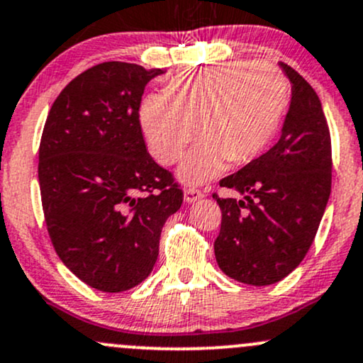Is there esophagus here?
<instances>
[{
  "label": "esophagus",
  "instance_id": "obj_1",
  "mask_svg": "<svg viewBox=\"0 0 363 363\" xmlns=\"http://www.w3.org/2000/svg\"><path fill=\"white\" fill-rule=\"evenodd\" d=\"M201 198H203V193L200 189H194V188H186L184 189V201L186 203L200 201Z\"/></svg>",
  "mask_w": 363,
  "mask_h": 363
}]
</instances>
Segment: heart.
Instances as JSON below:
<instances>
[{"label":"heart","instance_id":"b5f03b06","mask_svg":"<svg viewBox=\"0 0 363 363\" xmlns=\"http://www.w3.org/2000/svg\"><path fill=\"white\" fill-rule=\"evenodd\" d=\"M288 108V81L270 63L229 62L177 74L165 93L139 111L150 153L163 165L198 143L179 165V179L201 184L264 151Z\"/></svg>","mask_w":363,"mask_h":363}]
</instances>
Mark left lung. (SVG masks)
Returning a JSON list of instances; mask_svg holds the SVG:
<instances>
[{
  "mask_svg": "<svg viewBox=\"0 0 363 363\" xmlns=\"http://www.w3.org/2000/svg\"><path fill=\"white\" fill-rule=\"evenodd\" d=\"M291 101L281 138L222 188L240 198H218L220 233L215 258L225 276L269 286L291 274L312 246L330 196V134L313 87L286 63Z\"/></svg>",
  "mask_w": 363,
  "mask_h": 363,
  "instance_id": "left-lung-1",
  "label": "left lung"
}]
</instances>
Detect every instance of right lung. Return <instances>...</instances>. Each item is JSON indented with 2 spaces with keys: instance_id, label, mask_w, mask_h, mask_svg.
<instances>
[{
  "instance_id": "1",
  "label": "right lung",
  "mask_w": 363,
  "mask_h": 363,
  "mask_svg": "<svg viewBox=\"0 0 363 363\" xmlns=\"http://www.w3.org/2000/svg\"><path fill=\"white\" fill-rule=\"evenodd\" d=\"M162 74L99 63L48 113L38 169L48 233L67 269L98 291H127L150 276L162 227L182 205V189L150 157L139 123L145 87Z\"/></svg>"
}]
</instances>
